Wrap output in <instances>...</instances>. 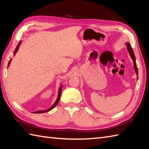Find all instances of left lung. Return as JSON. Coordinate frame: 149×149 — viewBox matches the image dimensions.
<instances>
[{
	"label": "left lung",
	"instance_id": "left-lung-1",
	"mask_svg": "<svg viewBox=\"0 0 149 149\" xmlns=\"http://www.w3.org/2000/svg\"><path fill=\"white\" fill-rule=\"evenodd\" d=\"M126 46H127V50L129 53V55L130 56H131L132 59L134 61V70H135V71H136V73L137 76V79H138V69H137V65H136V56H135V55H134V51L133 49L131 47V46H130V44L129 43H126Z\"/></svg>",
	"mask_w": 149,
	"mask_h": 149
}]
</instances>
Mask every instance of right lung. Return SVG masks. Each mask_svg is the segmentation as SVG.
Segmentation results:
<instances>
[{"label":"right lung","instance_id":"1","mask_svg":"<svg viewBox=\"0 0 149 149\" xmlns=\"http://www.w3.org/2000/svg\"><path fill=\"white\" fill-rule=\"evenodd\" d=\"M20 44H21V41H20V42L19 43V44L17 45V47H16V48H15V51H14V52H13V54H14V55H15V53L17 52L18 49H19V47H20ZM11 60H12V59H10V60L9 61V62H8V66H7V67L9 66V65H10V61H11ZM62 87H63V86L61 85V86L60 87V88H59V90H58V97H57V99H56V100L55 102L52 105V106L51 107H49L48 109H47V110L35 111V112H33V113H38H38H45V112H48V111H51L52 109H53V108L55 107L57 105V104L58 103V102H59V101H60V96H61V89H62Z\"/></svg>","mask_w":149,"mask_h":149}]
</instances>
